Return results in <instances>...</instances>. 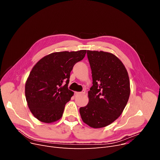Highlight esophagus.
I'll list each match as a JSON object with an SVG mask.
<instances>
[{"label": "esophagus", "mask_w": 160, "mask_h": 160, "mask_svg": "<svg viewBox=\"0 0 160 160\" xmlns=\"http://www.w3.org/2000/svg\"><path fill=\"white\" fill-rule=\"evenodd\" d=\"M77 95H83L86 93V90H83L82 92H77L76 91L74 93Z\"/></svg>", "instance_id": "34e87169"}]
</instances>
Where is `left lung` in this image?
<instances>
[{
    "mask_svg": "<svg viewBox=\"0 0 160 160\" xmlns=\"http://www.w3.org/2000/svg\"><path fill=\"white\" fill-rule=\"evenodd\" d=\"M93 78L88 91L89 102L80 108L83 122L100 128L114 122L122 113L130 93L127 69L114 54L88 50Z\"/></svg>",
    "mask_w": 160,
    "mask_h": 160,
    "instance_id": "1",
    "label": "left lung"
}]
</instances>
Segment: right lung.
Returning a JSON list of instances; mask_svg holds the SVG:
<instances>
[{
  "mask_svg": "<svg viewBox=\"0 0 160 160\" xmlns=\"http://www.w3.org/2000/svg\"><path fill=\"white\" fill-rule=\"evenodd\" d=\"M87 50L48 54L33 67L25 83V96L31 113L42 122L61 119L74 92L68 89L70 72L83 60Z\"/></svg>",
  "mask_w": 160,
  "mask_h": 160,
  "instance_id": "1",
  "label": "right lung"
}]
</instances>
